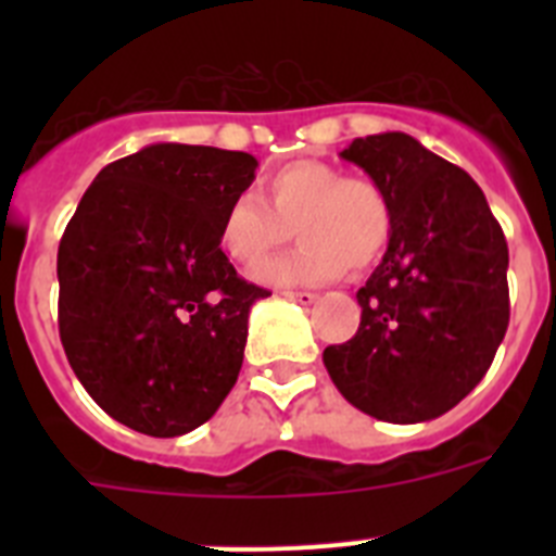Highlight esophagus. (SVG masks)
I'll use <instances>...</instances> for the list:
<instances>
[{"mask_svg": "<svg viewBox=\"0 0 556 556\" xmlns=\"http://www.w3.org/2000/svg\"><path fill=\"white\" fill-rule=\"evenodd\" d=\"M283 294H287V298H292V301L303 303V306H312V303L317 301V294L314 292H283Z\"/></svg>", "mask_w": 556, "mask_h": 556, "instance_id": "1", "label": "esophagus"}]
</instances>
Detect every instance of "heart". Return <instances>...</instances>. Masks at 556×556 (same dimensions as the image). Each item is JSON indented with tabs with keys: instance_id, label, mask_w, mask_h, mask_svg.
I'll return each instance as SVG.
<instances>
[{
	"instance_id": "b5f03b06",
	"label": "heart",
	"mask_w": 556,
	"mask_h": 556,
	"mask_svg": "<svg viewBox=\"0 0 556 556\" xmlns=\"http://www.w3.org/2000/svg\"><path fill=\"white\" fill-rule=\"evenodd\" d=\"M262 184L267 203L253 191H239L225 203L217 230L223 253L253 267L287 239L289 225L301 242L255 269V281L328 283L348 269L365 273L387 253L395 219L390 194L372 178L342 175L326 161H292Z\"/></svg>"
}]
</instances>
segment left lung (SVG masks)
<instances>
[{"label":"left lung","mask_w":556,"mask_h":556,"mask_svg":"<svg viewBox=\"0 0 556 556\" xmlns=\"http://www.w3.org/2000/svg\"><path fill=\"white\" fill-rule=\"evenodd\" d=\"M339 155L384 186L395 225L356 292V337L323 362L365 415L434 420L479 384L507 333V239L468 172L406 132L353 139Z\"/></svg>","instance_id":"left-lung-1"}]
</instances>
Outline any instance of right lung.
<instances>
[{"instance_id":"right-lung-1","label":"right lung","mask_w":556,"mask_h":556,"mask_svg":"<svg viewBox=\"0 0 556 556\" xmlns=\"http://www.w3.org/2000/svg\"><path fill=\"white\" fill-rule=\"evenodd\" d=\"M250 152L150 144L94 178L58 248V328L86 392L122 426L180 437L233 390L248 314L219 217L255 180Z\"/></svg>"}]
</instances>
